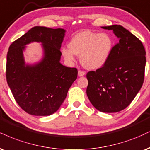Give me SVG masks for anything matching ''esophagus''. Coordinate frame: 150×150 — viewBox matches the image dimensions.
Returning <instances> with one entry per match:
<instances>
[{"mask_svg": "<svg viewBox=\"0 0 150 150\" xmlns=\"http://www.w3.org/2000/svg\"><path fill=\"white\" fill-rule=\"evenodd\" d=\"M84 75H85V72L83 71V70H78V76L82 77V76H84Z\"/></svg>", "mask_w": 150, "mask_h": 150, "instance_id": "obj_1", "label": "esophagus"}]
</instances>
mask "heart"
Listing matches in <instances>:
<instances>
[{
	"label": "heart",
	"instance_id": "obj_1",
	"mask_svg": "<svg viewBox=\"0 0 150 150\" xmlns=\"http://www.w3.org/2000/svg\"><path fill=\"white\" fill-rule=\"evenodd\" d=\"M69 48L64 47L62 54L68 62L75 61V54L80 56L81 64L87 69H98L108 60L112 49V40L105 33L82 31L70 40Z\"/></svg>",
	"mask_w": 150,
	"mask_h": 150
}]
</instances>
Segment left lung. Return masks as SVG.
<instances>
[{"mask_svg":"<svg viewBox=\"0 0 150 150\" xmlns=\"http://www.w3.org/2000/svg\"><path fill=\"white\" fill-rule=\"evenodd\" d=\"M102 28L113 30L119 42L101 68L86 74V94L98 110L117 112L129 106L141 89L146 52L141 41L123 26Z\"/></svg>","mask_w":150,"mask_h":150,"instance_id":"8db88e82","label":"left lung"}]
</instances>
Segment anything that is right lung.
<instances>
[{
  "label": "right lung",
  "mask_w": 150,
  "mask_h": 150,
  "mask_svg": "<svg viewBox=\"0 0 150 150\" xmlns=\"http://www.w3.org/2000/svg\"><path fill=\"white\" fill-rule=\"evenodd\" d=\"M66 30L35 26L10 45L7 54L6 79L21 109L35 116L58 110L77 79V70L60 63ZM42 43L44 57L34 65L25 64L23 52L30 42Z\"/></svg>",
  "instance_id": "right-lung-1"
}]
</instances>
